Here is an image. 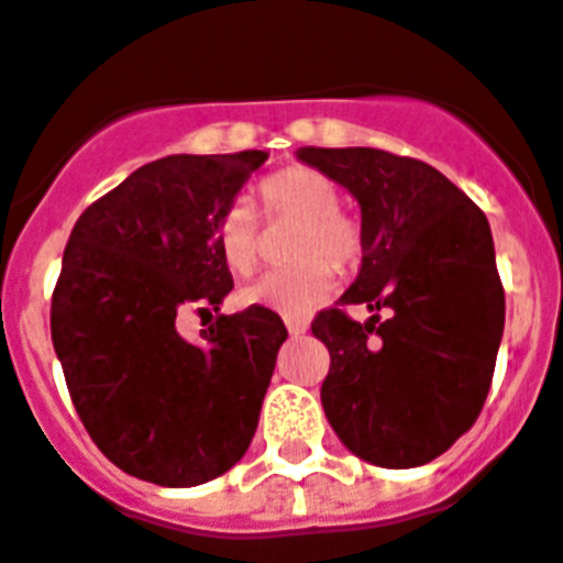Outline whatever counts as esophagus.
Returning a JSON list of instances; mask_svg holds the SVG:
<instances>
[{"label":"esophagus","mask_w":563,"mask_h":563,"mask_svg":"<svg viewBox=\"0 0 563 563\" xmlns=\"http://www.w3.org/2000/svg\"><path fill=\"white\" fill-rule=\"evenodd\" d=\"M286 329H289L291 338H300V334L306 332V323H300V320H286Z\"/></svg>","instance_id":"34e87169"}]
</instances>
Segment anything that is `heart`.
Wrapping results in <instances>:
<instances>
[{"mask_svg":"<svg viewBox=\"0 0 563 563\" xmlns=\"http://www.w3.org/2000/svg\"><path fill=\"white\" fill-rule=\"evenodd\" d=\"M260 209L268 220H297L291 240L295 266L263 274L240 291V303L263 306L286 318L309 314L334 291V269L352 272L363 260L361 223L340 211L332 179L309 165H289L257 186ZM217 249L234 274L254 272L260 260V217L245 202H231L214 229Z\"/></svg>","mask_w":563,"mask_h":563,"instance_id":"heart-1","label":"heart"}]
</instances>
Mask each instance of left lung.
Returning <instances> with one entry per match:
<instances>
[{
  "label": "left lung",
  "mask_w": 563,
  "mask_h": 563,
  "mask_svg": "<svg viewBox=\"0 0 563 563\" xmlns=\"http://www.w3.org/2000/svg\"><path fill=\"white\" fill-rule=\"evenodd\" d=\"M297 157L349 188L363 217L361 274L311 320L332 357L325 418L369 464H429L470 432L493 384L504 286L486 214L420 159L380 148ZM346 305H366L373 318L357 324Z\"/></svg>",
  "instance_id": "1"
}]
</instances>
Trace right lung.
<instances>
[{"label": "right lung", "instance_id": "obj_1", "mask_svg": "<svg viewBox=\"0 0 563 563\" xmlns=\"http://www.w3.org/2000/svg\"><path fill=\"white\" fill-rule=\"evenodd\" d=\"M266 151L172 154L136 168L82 211L51 297V340L82 427L134 478L197 486L245 455L280 314H217L188 343L183 309H220L234 280L214 229Z\"/></svg>", "mask_w": 563, "mask_h": 563}]
</instances>
